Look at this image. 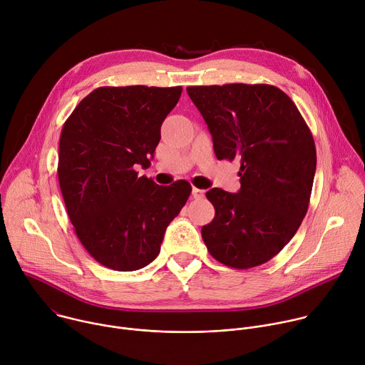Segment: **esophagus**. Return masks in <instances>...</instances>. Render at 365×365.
<instances>
[{"label":"esophagus","mask_w":365,"mask_h":365,"mask_svg":"<svg viewBox=\"0 0 365 365\" xmlns=\"http://www.w3.org/2000/svg\"><path fill=\"white\" fill-rule=\"evenodd\" d=\"M192 196L195 199H200L205 196V190L203 189H197V187H192Z\"/></svg>","instance_id":"1"}]
</instances>
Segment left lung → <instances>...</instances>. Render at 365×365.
<instances>
[{
  "label": "left lung",
  "mask_w": 365,
  "mask_h": 365,
  "mask_svg": "<svg viewBox=\"0 0 365 365\" xmlns=\"http://www.w3.org/2000/svg\"><path fill=\"white\" fill-rule=\"evenodd\" d=\"M207 124L215 155L240 159L237 193L206 192L215 207L202 227L210 254L232 269H251L279 254L299 230L317 170V148L294 102L273 85L189 86Z\"/></svg>",
  "instance_id": "1"
}]
</instances>
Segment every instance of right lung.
Masks as SVG:
<instances>
[{"label":"right lung","instance_id":"right-lung-1","mask_svg":"<svg viewBox=\"0 0 365 365\" xmlns=\"http://www.w3.org/2000/svg\"><path fill=\"white\" fill-rule=\"evenodd\" d=\"M180 93L182 86L96 88L62 128L58 178L66 211L85 250L108 269L150 264L192 192L186 180L159 186L135 172L150 166Z\"/></svg>","mask_w":365,"mask_h":365}]
</instances>
